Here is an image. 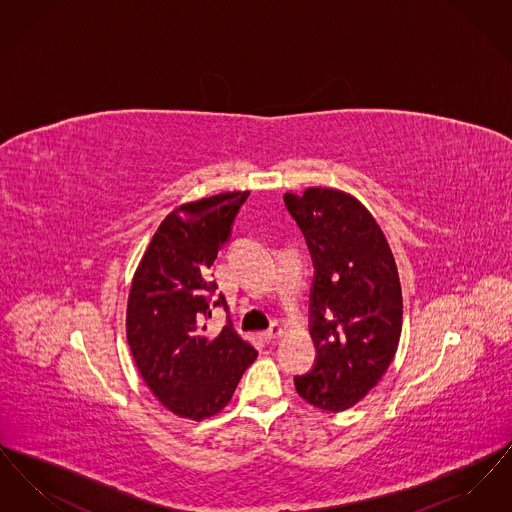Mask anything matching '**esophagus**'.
<instances>
[{"label": "esophagus", "instance_id": "1", "mask_svg": "<svg viewBox=\"0 0 512 512\" xmlns=\"http://www.w3.org/2000/svg\"><path fill=\"white\" fill-rule=\"evenodd\" d=\"M282 334H284V328H282L280 324H276V322H274V324L268 328L267 332H263L261 336H263V340L270 343V341L278 340Z\"/></svg>", "mask_w": 512, "mask_h": 512}]
</instances>
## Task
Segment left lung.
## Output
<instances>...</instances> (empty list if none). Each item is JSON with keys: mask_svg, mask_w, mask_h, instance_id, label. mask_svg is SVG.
I'll return each mask as SVG.
<instances>
[{"mask_svg": "<svg viewBox=\"0 0 512 512\" xmlns=\"http://www.w3.org/2000/svg\"><path fill=\"white\" fill-rule=\"evenodd\" d=\"M315 265L311 338L317 363L295 376L297 393L322 411L357 405L390 366L403 297L390 244L365 205L341 190L284 195Z\"/></svg>", "mask_w": 512, "mask_h": 512, "instance_id": "1", "label": "left lung"}]
</instances>
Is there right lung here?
<instances>
[{"instance_id": "1", "label": "right lung", "mask_w": 512, "mask_h": 512, "mask_svg": "<svg viewBox=\"0 0 512 512\" xmlns=\"http://www.w3.org/2000/svg\"><path fill=\"white\" fill-rule=\"evenodd\" d=\"M249 192L184 203L159 224L134 272L126 305V340L147 388L180 418L201 422L232 399L255 347L232 324L205 336L211 272ZM215 305H226L220 293Z\"/></svg>"}]
</instances>
